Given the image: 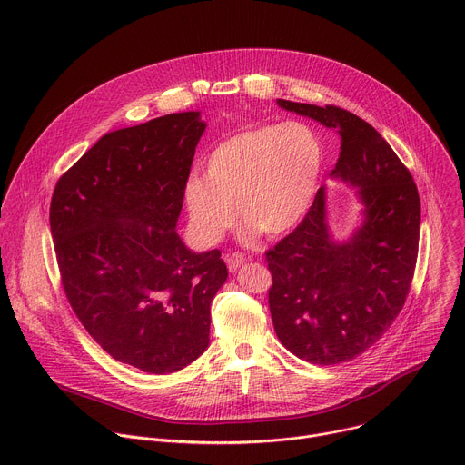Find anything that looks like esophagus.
Returning <instances> with one entry per match:
<instances>
[{"mask_svg": "<svg viewBox=\"0 0 465 465\" xmlns=\"http://www.w3.org/2000/svg\"><path fill=\"white\" fill-rule=\"evenodd\" d=\"M246 261V257L242 255V253H239V252H233V253H230V255H226V264H228V271L230 272H235L241 264Z\"/></svg>", "mask_w": 465, "mask_h": 465, "instance_id": "esophagus-1", "label": "esophagus"}]
</instances>
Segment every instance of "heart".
Here are the masks:
<instances>
[{
  "label": "heart",
  "instance_id": "1",
  "mask_svg": "<svg viewBox=\"0 0 465 465\" xmlns=\"http://www.w3.org/2000/svg\"><path fill=\"white\" fill-rule=\"evenodd\" d=\"M323 167V149L303 123L259 124L221 140L191 176L183 203L194 232L217 242L241 219L262 237L294 230L309 212Z\"/></svg>",
  "mask_w": 465,
  "mask_h": 465
}]
</instances>
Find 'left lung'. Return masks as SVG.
<instances>
[{
	"label": "left lung",
	"mask_w": 465,
	"mask_h": 465,
	"mask_svg": "<svg viewBox=\"0 0 465 465\" xmlns=\"http://www.w3.org/2000/svg\"><path fill=\"white\" fill-rule=\"evenodd\" d=\"M278 104L339 132L331 176L357 187L362 204L357 230L335 241L322 187L298 228L267 252L280 342L298 359L331 366L371 348L401 312L418 259L420 194L409 169L359 115L333 104Z\"/></svg>",
	"instance_id": "obj_1"
}]
</instances>
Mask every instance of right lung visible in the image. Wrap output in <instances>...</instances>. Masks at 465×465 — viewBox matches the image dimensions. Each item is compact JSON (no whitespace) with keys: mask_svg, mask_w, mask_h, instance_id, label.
Listing matches in <instances>:
<instances>
[{"mask_svg":"<svg viewBox=\"0 0 465 465\" xmlns=\"http://www.w3.org/2000/svg\"><path fill=\"white\" fill-rule=\"evenodd\" d=\"M201 112L104 134L53 191L49 224L62 287L115 361L165 375L210 344V305L228 278L219 250L176 233Z\"/></svg>","mask_w":465,"mask_h":465,"instance_id":"obj_1","label":"right lung"}]
</instances>
